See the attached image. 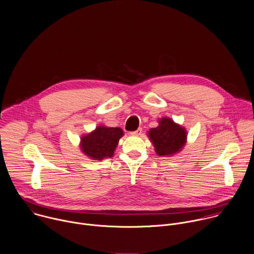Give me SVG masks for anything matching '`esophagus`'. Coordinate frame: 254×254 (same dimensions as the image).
<instances>
[{
  "instance_id": "esophagus-1",
  "label": "esophagus",
  "mask_w": 254,
  "mask_h": 254,
  "mask_svg": "<svg viewBox=\"0 0 254 254\" xmlns=\"http://www.w3.org/2000/svg\"><path fill=\"white\" fill-rule=\"evenodd\" d=\"M141 133H142V128H138L136 131L130 132V135H132V136H139V135H141Z\"/></svg>"
}]
</instances>
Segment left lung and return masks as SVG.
Returning <instances> with one entry per match:
<instances>
[{"instance_id":"obj_1","label":"left lung","mask_w":254,"mask_h":254,"mask_svg":"<svg viewBox=\"0 0 254 254\" xmlns=\"http://www.w3.org/2000/svg\"><path fill=\"white\" fill-rule=\"evenodd\" d=\"M148 137L154 146L156 154L159 156H172L184 147L187 132L184 127L175 123L168 117L159 120L156 128L148 131Z\"/></svg>"}]
</instances>
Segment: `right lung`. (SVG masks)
<instances>
[{
  "label": "right lung",
  "mask_w": 254,
  "mask_h": 254,
  "mask_svg": "<svg viewBox=\"0 0 254 254\" xmlns=\"http://www.w3.org/2000/svg\"><path fill=\"white\" fill-rule=\"evenodd\" d=\"M124 135L121 128L98 126L91 133L81 137L80 147L83 153L93 160L111 158L118 145L119 139Z\"/></svg>",
  "instance_id": "right-lung-1"
}]
</instances>
